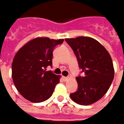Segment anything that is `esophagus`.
Here are the masks:
<instances>
[{"label":"esophagus","mask_w":124,"mask_h":124,"mask_svg":"<svg viewBox=\"0 0 124 124\" xmlns=\"http://www.w3.org/2000/svg\"><path fill=\"white\" fill-rule=\"evenodd\" d=\"M68 78H69L68 77H65V76H63V79L64 81H67V80H68Z\"/></svg>","instance_id":"34e87169"}]
</instances>
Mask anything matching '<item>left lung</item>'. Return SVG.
Masks as SVG:
<instances>
[{
  "label": "left lung",
  "mask_w": 124,
  "mask_h": 124,
  "mask_svg": "<svg viewBox=\"0 0 124 124\" xmlns=\"http://www.w3.org/2000/svg\"><path fill=\"white\" fill-rule=\"evenodd\" d=\"M75 54L83 76L76 77L78 89L70 93L73 101L89 105L101 99L114 78V68L109 53L93 38L78 37L65 39Z\"/></svg>",
  "instance_id": "left-lung-1"
}]
</instances>
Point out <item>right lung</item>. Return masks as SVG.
<instances>
[{
    "instance_id": "obj_1",
    "label": "right lung",
    "mask_w": 124,
    "mask_h": 124,
    "mask_svg": "<svg viewBox=\"0 0 124 124\" xmlns=\"http://www.w3.org/2000/svg\"><path fill=\"white\" fill-rule=\"evenodd\" d=\"M63 39L37 37L26 43L15 55L12 78L17 90L32 102H41L52 96L60 76L46 71L52 65V52Z\"/></svg>"
}]
</instances>
